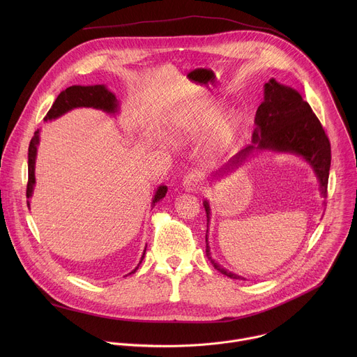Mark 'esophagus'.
Returning <instances> with one entry per match:
<instances>
[{"instance_id": "esophagus-1", "label": "esophagus", "mask_w": 357, "mask_h": 357, "mask_svg": "<svg viewBox=\"0 0 357 357\" xmlns=\"http://www.w3.org/2000/svg\"><path fill=\"white\" fill-rule=\"evenodd\" d=\"M202 176L199 174H188L183 176V181H182V186L185 190L188 192H199L202 189Z\"/></svg>"}]
</instances>
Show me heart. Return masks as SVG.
<instances>
[{
    "label": "heart",
    "mask_w": 357,
    "mask_h": 357,
    "mask_svg": "<svg viewBox=\"0 0 357 357\" xmlns=\"http://www.w3.org/2000/svg\"><path fill=\"white\" fill-rule=\"evenodd\" d=\"M222 106L220 105H208L203 106L195 112L179 114L174 121V128L182 137H197L208 131L220 117ZM240 117L238 116H229L222 120L213 135H212V149L219 152L227 149L236 139L238 130H240Z\"/></svg>",
    "instance_id": "b5f03b06"
}]
</instances>
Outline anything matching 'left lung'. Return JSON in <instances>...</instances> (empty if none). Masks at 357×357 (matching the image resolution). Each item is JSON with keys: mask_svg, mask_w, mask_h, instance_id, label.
Returning a JSON list of instances; mask_svg holds the SVG:
<instances>
[{"mask_svg": "<svg viewBox=\"0 0 357 357\" xmlns=\"http://www.w3.org/2000/svg\"><path fill=\"white\" fill-rule=\"evenodd\" d=\"M254 124H256V130L252 132V144L237 152L219 172H216V175L231 172L240 167L254 151L270 149L289 152V154L301 155L312 167L319 181L321 193L324 197H326L331 169V142L325 134V130L322 128L321 121L314 114L307 101H303L302 96L295 89L280 84L271 79L264 84V101L257 109ZM203 206L206 211L209 227V202H203ZM206 256L212 266L222 274L234 280H244L243 277L225 270L212 259L208 243V230Z\"/></svg>", "mask_w": 357, "mask_h": 357, "instance_id": "1", "label": "left lung"}]
</instances>
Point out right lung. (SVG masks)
Returning <instances> with one entry per match:
<instances>
[{
  "label": "right lung",
  "mask_w": 357,
  "mask_h": 357,
  "mask_svg": "<svg viewBox=\"0 0 357 357\" xmlns=\"http://www.w3.org/2000/svg\"><path fill=\"white\" fill-rule=\"evenodd\" d=\"M77 107H93L97 110H103L106 113L114 114L119 109V101L116 96L105 86V84H94V86H70L66 90L61 91V94L56 97L55 103L50 107V110L45 116V121L55 120L65 113L77 109ZM39 144V130L35 131L29 148H28V185H26V197L29 199L33 192L35 186V160H36V148ZM168 188L165 185L158 186L154 199H152V206H155V203L160 202L167 195ZM29 206V200L26 202ZM146 248V247H145ZM145 254V250H144ZM144 254L141 257V261L144 259ZM139 261V264H141ZM138 264V266H139ZM138 270H132L130 274H134Z\"/></svg>",
  "instance_id": "right-lung-1"
}]
</instances>
